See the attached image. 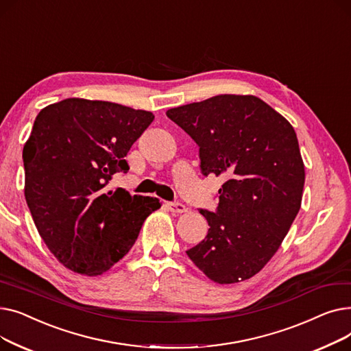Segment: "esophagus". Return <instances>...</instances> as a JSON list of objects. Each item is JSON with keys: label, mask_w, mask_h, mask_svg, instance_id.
<instances>
[{"label": "esophagus", "mask_w": 351, "mask_h": 351, "mask_svg": "<svg viewBox=\"0 0 351 351\" xmlns=\"http://www.w3.org/2000/svg\"><path fill=\"white\" fill-rule=\"evenodd\" d=\"M166 206H168V209H169L172 213H185V212H186L185 205L178 204V202H175V204H168Z\"/></svg>", "instance_id": "esophagus-1"}]
</instances>
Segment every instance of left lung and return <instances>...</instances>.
<instances>
[{
  "mask_svg": "<svg viewBox=\"0 0 351 351\" xmlns=\"http://www.w3.org/2000/svg\"><path fill=\"white\" fill-rule=\"evenodd\" d=\"M199 146L200 169L223 176L206 237L186 254L208 278L237 283L280 247L302 205L304 163L290 122L253 95H216L168 109Z\"/></svg>",
  "mask_w": 351,
  "mask_h": 351,
  "instance_id": "8db88e82",
  "label": "left lung"
}]
</instances>
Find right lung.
<instances>
[{
  "label": "right lung",
  "mask_w": 351,
  "mask_h": 351,
  "mask_svg": "<svg viewBox=\"0 0 351 351\" xmlns=\"http://www.w3.org/2000/svg\"><path fill=\"white\" fill-rule=\"evenodd\" d=\"M154 114L114 102L68 98L36 115L24 145L25 200L44 243L66 269L98 276L131 250L145 219L160 208L122 188L126 154Z\"/></svg>",
  "instance_id": "obj_1"
}]
</instances>
